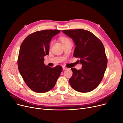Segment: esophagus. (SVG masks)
Segmentation results:
<instances>
[{
	"instance_id": "obj_1",
	"label": "esophagus",
	"mask_w": 123,
	"mask_h": 123,
	"mask_svg": "<svg viewBox=\"0 0 123 123\" xmlns=\"http://www.w3.org/2000/svg\"><path fill=\"white\" fill-rule=\"evenodd\" d=\"M66 69H67V68H66V67H63V70H66Z\"/></svg>"
}]
</instances>
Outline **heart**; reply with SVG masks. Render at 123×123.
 Returning a JSON list of instances; mask_svg holds the SVG:
<instances>
[{
    "mask_svg": "<svg viewBox=\"0 0 123 123\" xmlns=\"http://www.w3.org/2000/svg\"><path fill=\"white\" fill-rule=\"evenodd\" d=\"M61 40L62 43H64V42H65L69 41V40L67 38H66V37H62L61 38Z\"/></svg>",
    "mask_w": 123,
    "mask_h": 123,
    "instance_id": "obj_1",
    "label": "heart"
}]
</instances>
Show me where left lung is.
I'll list each match as a JSON object with an SVG mask.
<instances>
[{
	"label": "left lung",
	"instance_id": "obj_1",
	"mask_svg": "<svg viewBox=\"0 0 123 123\" xmlns=\"http://www.w3.org/2000/svg\"><path fill=\"white\" fill-rule=\"evenodd\" d=\"M62 32L73 39L76 46L73 56L80 58L82 65L80 70L71 68V86L79 92L92 91L99 85L106 70L107 58L104 45L88 30H64Z\"/></svg>",
	"mask_w": 123,
	"mask_h": 123
}]
</instances>
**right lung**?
<instances>
[{
	"label": "right lung",
	"mask_w": 123,
	"mask_h": 123,
	"mask_svg": "<svg viewBox=\"0 0 123 123\" xmlns=\"http://www.w3.org/2000/svg\"><path fill=\"white\" fill-rule=\"evenodd\" d=\"M60 30H44L29 35L22 43L18 58V67L28 87L37 93L52 89L62 71L61 66L51 68L44 64V57L49 54V43Z\"/></svg>",
	"instance_id": "1"
}]
</instances>
